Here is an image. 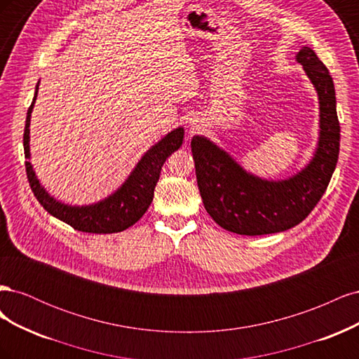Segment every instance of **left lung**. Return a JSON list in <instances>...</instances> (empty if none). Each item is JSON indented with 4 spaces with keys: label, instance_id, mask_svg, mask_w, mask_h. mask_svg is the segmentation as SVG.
<instances>
[{
    "label": "left lung",
    "instance_id": "left-lung-1",
    "mask_svg": "<svg viewBox=\"0 0 359 359\" xmlns=\"http://www.w3.org/2000/svg\"><path fill=\"white\" fill-rule=\"evenodd\" d=\"M319 97V140L311 160L286 180H265L247 172L205 136H193L191 153L205 210L223 229L266 235L290 229L313 211L334 173L340 151L334 82L309 46L297 53Z\"/></svg>",
    "mask_w": 359,
    "mask_h": 359
}]
</instances>
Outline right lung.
<instances>
[{
    "mask_svg": "<svg viewBox=\"0 0 359 359\" xmlns=\"http://www.w3.org/2000/svg\"><path fill=\"white\" fill-rule=\"evenodd\" d=\"M39 93V83L29 109L27 112L25 132H24V151L25 168L29 186L34 196L50 215L70 224L73 229L88 233H115L126 231L140 220L154 198L156 184L160 178V170L166 158L175 153L182 145L184 128H173L165 137H161L156 145L151 147L137 161L135 169L130 172L128 178L109 196L90 205H69L57 201L41 186L36 172L29 161V123L31 112L34 107Z\"/></svg>",
    "mask_w": 359,
    "mask_h": 359,
    "instance_id": "add662e5",
    "label": "right lung"
}]
</instances>
